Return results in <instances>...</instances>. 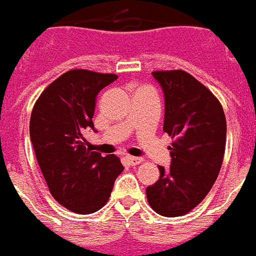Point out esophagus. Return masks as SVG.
Instances as JSON below:
<instances>
[{"label":"esophagus","instance_id":"34e87169","mask_svg":"<svg viewBox=\"0 0 256 256\" xmlns=\"http://www.w3.org/2000/svg\"><path fill=\"white\" fill-rule=\"evenodd\" d=\"M142 161V157H132V156H128V157H126V162H128L130 166H138V164H140Z\"/></svg>","mask_w":256,"mask_h":256}]
</instances>
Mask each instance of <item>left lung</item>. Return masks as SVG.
I'll return each mask as SVG.
<instances>
[{
	"label": "left lung",
	"instance_id": "8db88e82",
	"mask_svg": "<svg viewBox=\"0 0 256 256\" xmlns=\"http://www.w3.org/2000/svg\"><path fill=\"white\" fill-rule=\"evenodd\" d=\"M166 100L162 130L175 140L171 166H158L148 186L150 206L162 216H182L198 206L215 183L224 161L226 118L211 90L183 70L153 72Z\"/></svg>",
	"mask_w": 256,
	"mask_h": 256
}]
</instances>
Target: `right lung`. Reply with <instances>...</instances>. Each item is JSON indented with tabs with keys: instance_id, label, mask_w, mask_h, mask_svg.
I'll return each instance as SVG.
<instances>
[{
	"instance_id": "1",
	"label": "right lung",
	"mask_w": 256,
	"mask_h": 256,
	"mask_svg": "<svg viewBox=\"0 0 256 256\" xmlns=\"http://www.w3.org/2000/svg\"><path fill=\"white\" fill-rule=\"evenodd\" d=\"M116 74L70 70L38 98L30 117V139L52 197L77 214H92L108 202L124 166L118 157L86 148L84 134L94 130L98 94Z\"/></svg>"
}]
</instances>
